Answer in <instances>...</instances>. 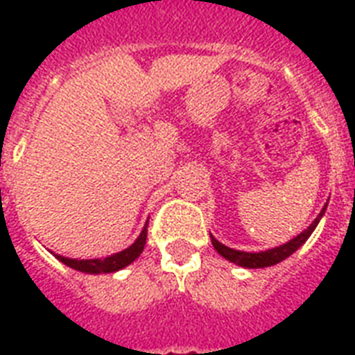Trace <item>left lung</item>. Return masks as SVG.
I'll use <instances>...</instances> for the list:
<instances>
[{
    "label": "left lung",
    "mask_w": 355,
    "mask_h": 355,
    "mask_svg": "<svg viewBox=\"0 0 355 355\" xmlns=\"http://www.w3.org/2000/svg\"><path fill=\"white\" fill-rule=\"evenodd\" d=\"M326 206L322 208V211L319 214V217L315 219L311 225H309L302 234H298L297 237H293L291 241L286 243V245H280V247L270 248V250H265V252H241V250H234L230 247H225L223 243H219L216 237L211 236V245L216 248L217 252L221 254L223 258H227L228 261H232L236 265H241V267H248V269H259V267H270V265L280 263L282 259L289 258L295 250L302 247L306 239L311 236V232L315 230V227L319 225V219L324 214Z\"/></svg>",
    "instance_id": "left-lung-1"
}]
</instances>
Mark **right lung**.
<instances>
[{"label": "right lung", "mask_w": 355, "mask_h": 355, "mask_svg": "<svg viewBox=\"0 0 355 355\" xmlns=\"http://www.w3.org/2000/svg\"><path fill=\"white\" fill-rule=\"evenodd\" d=\"M145 241H147V225L141 230L139 237L130 245L128 248L121 250L118 254H112V256H107L103 259H71L64 258V256H58L57 258L66 263L68 267L75 270H80V272H90V275H99V272H114V270H119L123 267H127L128 263H132L134 259L138 258L141 250L145 247Z\"/></svg>", "instance_id": "obj_1"}]
</instances>
